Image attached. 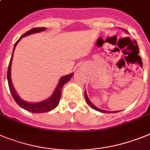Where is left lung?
I'll return each instance as SVG.
<instances>
[{"label": "left lung", "mask_w": 150, "mask_h": 150, "mask_svg": "<svg viewBox=\"0 0 150 150\" xmlns=\"http://www.w3.org/2000/svg\"><path fill=\"white\" fill-rule=\"evenodd\" d=\"M84 96H85V99H86V101H87V104H88V105H90V107L93 108L95 109V110H98V111L102 112V113H109V114H111V113H117V112H119V111H107V110H102V109L98 108H97V107H96L95 105H94L92 103V102L90 101V99H89L88 96H87V93H86V91H85V93H84Z\"/></svg>", "instance_id": "left-lung-1"}]
</instances>
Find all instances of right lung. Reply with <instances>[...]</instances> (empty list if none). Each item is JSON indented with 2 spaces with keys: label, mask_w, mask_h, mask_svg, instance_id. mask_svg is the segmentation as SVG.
Instances as JSON below:
<instances>
[{
  "label": "right lung",
  "mask_w": 150,
  "mask_h": 150,
  "mask_svg": "<svg viewBox=\"0 0 150 150\" xmlns=\"http://www.w3.org/2000/svg\"><path fill=\"white\" fill-rule=\"evenodd\" d=\"M45 28H32L31 30H28V32H26L25 33L22 35V36L18 39V40L15 43L14 48H13V54H12L11 59H10V61L9 63V67H8V71H7V80H8V84H9V88L10 90V93H11L12 96H13L14 100L16 101V102L19 105L20 107L22 108L23 109L28 110L29 112H32V113H45V112H48L50 110H53L58 105L59 102H60V99L61 98V90L63 88V85L65 84L66 83L69 81L71 79V78L73 75V73L69 74V75H65V76H63L59 81V83L57 86L56 89H55L54 93L52 94V96L50 98H48V99L45 101H42L41 102H38V103H29V102H27L25 101L22 100L15 91L14 88H13V86L12 84V81H11V63L12 60H13V53H14V50L16 48L17 43L19 42L20 40H21L22 37H25V36H28V35L32 34V33H39L40 31H43L45 30Z\"/></svg>",
  "instance_id": "obj_1"
}]
</instances>
